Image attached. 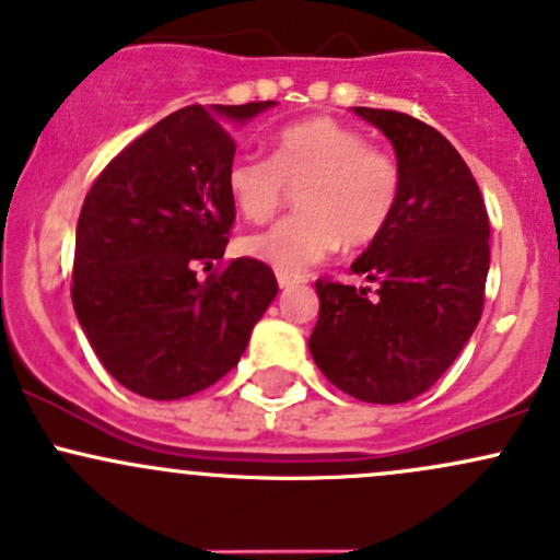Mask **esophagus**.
<instances>
[{
  "mask_svg": "<svg viewBox=\"0 0 560 560\" xmlns=\"http://www.w3.org/2000/svg\"><path fill=\"white\" fill-rule=\"evenodd\" d=\"M299 278H291V275H285V272H278V285L282 288V291H288V288H293V285H299Z\"/></svg>",
  "mask_w": 560,
  "mask_h": 560,
  "instance_id": "1",
  "label": "esophagus"
}]
</instances>
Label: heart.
<instances>
[{
    "label": "heart",
    "instance_id": "heart-1",
    "mask_svg": "<svg viewBox=\"0 0 560 560\" xmlns=\"http://www.w3.org/2000/svg\"><path fill=\"white\" fill-rule=\"evenodd\" d=\"M296 207L267 232L242 240V250L285 275H302L339 245L364 247L385 232L399 201V170L390 155L366 148L359 131L318 118L282 126L269 159L237 153L226 166V191L247 221H267L299 186Z\"/></svg>",
    "mask_w": 560,
    "mask_h": 560
}]
</instances>
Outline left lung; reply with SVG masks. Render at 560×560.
<instances>
[{
  "instance_id": "8db88e82",
  "label": "left lung",
  "mask_w": 560,
  "mask_h": 560,
  "mask_svg": "<svg viewBox=\"0 0 560 560\" xmlns=\"http://www.w3.org/2000/svg\"><path fill=\"white\" fill-rule=\"evenodd\" d=\"M396 153L399 201L353 261L372 288L315 282L310 353L328 383L372 405L429 390L480 323L491 226L469 166L436 129L394 109L353 107Z\"/></svg>"
}]
</instances>
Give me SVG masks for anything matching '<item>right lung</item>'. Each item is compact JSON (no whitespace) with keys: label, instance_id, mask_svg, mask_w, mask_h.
I'll return each instance as SVG.
<instances>
[{"label":"right lung","instance_id":"right-lung-1","mask_svg":"<svg viewBox=\"0 0 560 560\" xmlns=\"http://www.w3.org/2000/svg\"><path fill=\"white\" fill-rule=\"evenodd\" d=\"M275 105L177 109L115 155L85 196L74 315L102 366L145 399H183L218 383L278 296L275 272L256 258L196 278L199 264L223 258L234 223L229 126Z\"/></svg>","mask_w":560,"mask_h":560}]
</instances>
